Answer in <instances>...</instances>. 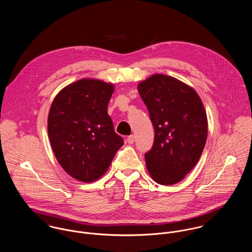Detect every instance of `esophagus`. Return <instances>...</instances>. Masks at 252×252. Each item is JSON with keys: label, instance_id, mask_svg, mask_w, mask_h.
<instances>
[{"label": "esophagus", "instance_id": "obj_1", "mask_svg": "<svg viewBox=\"0 0 252 252\" xmlns=\"http://www.w3.org/2000/svg\"><path fill=\"white\" fill-rule=\"evenodd\" d=\"M135 142V136L134 135H131L127 138V143L129 144H133Z\"/></svg>", "mask_w": 252, "mask_h": 252}]
</instances>
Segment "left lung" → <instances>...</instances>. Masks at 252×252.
<instances>
[{"label":"left lung","mask_w":252,"mask_h":252,"mask_svg":"<svg viewBox=\"0 0 252 252\" xmlns=\"http://www.w3.org/2000/svg\"><path fill=\"white\" fill-rule=\"evenodd\" d=\"M154 127L152 148L144 154L155 182L172 185L194 168L204 150L208 119L196 91L179 79L153 74L138 85Z\"/></svg>","instance_id":"left-lung-1"}]
</instances>
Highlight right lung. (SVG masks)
Listing matches in <instances>:
<instances>
[{
  "label": "right lung",
  "instance_id": "add662e5",
  "mask_svg": "<svg viewBox=\"0 0 252 252\" xmlns=\"http://www.w3.org/2000/svg\"><path fill=\"white\" fill-rule=\"evenodd\" d=\"M113 91L112 84L85 78L63 88L52 102L48 138L59 164L75 180L101 178L124 144L108 114Z\"/></svg>",
  "mask_w": 252,
  "mask_h": 252
}]
</instances>
